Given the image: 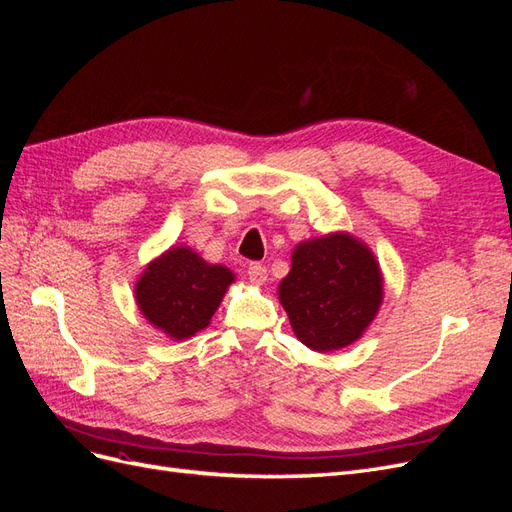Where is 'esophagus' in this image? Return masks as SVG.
Segmentation results:
<instances>
[{
    "instance_id": "1",
    "label": "esophagus",
    "mask_w": 512,
    "mask_h": 512,
    "mask_svg": "<svg viewBox=\"0 0 512 512\" xmlns=\"http://www.w3.org/2000/svg\"><path fill=\"white\" fill-rule=\"evenodd\" d=\"M267 267L260 265V262H250V267H247V280H250L254 286H262L267 282Z\"/></svg>"
}]
</instances>
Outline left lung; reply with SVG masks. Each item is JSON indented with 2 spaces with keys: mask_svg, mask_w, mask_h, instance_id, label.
Returning <instances> with one entry per match:
<instances>
[{
  "mask_svg": "<svg viewBox=\"0 0 512 512\" xmlns=\"http://www.w3.org/2000/svg\"><path fill=\"white\" fill-rule=\"evenodd\" d=\"M299 342L316 352L346 348L376 318L384 288L376 256L348 232L299 243L280 288Z\"/></svg>",
  "mask_w": 512,
  "mask_h": 512,
  "instance_id": "obj_1",
  "label": "left lung"
}]
</instances>
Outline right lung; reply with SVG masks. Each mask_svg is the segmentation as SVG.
Wrapping results in <instances>:
<instances>
[{
    "mask_svg": "<svg viewBox=\"0 0 512 512\" xmlns=\"http://www.w3.org/2000/svg\"><path fill=\"white\" fill-rule=\"evenodd\" d=\"M235 273L177 245L151 260L134 286L141 314L175 342L209 327Z\"/></svg>",
    "mask_w": 512,
    "mask_h": 512,
    "instance_id": "obj_1",
    "label": "right lung"
}]
</instances>
